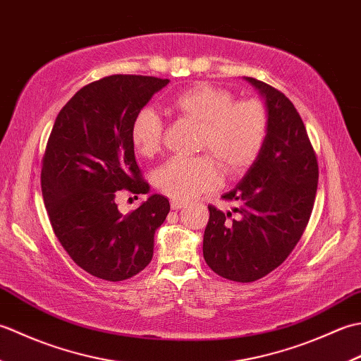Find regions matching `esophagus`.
I'll list each match as a JSON object with an SVG mask.
<instances>
[{
    "label": "esophagus",
    "instance_id": "34e87169",
    "mask_svg": "<svg viewBox=\"0 0 361 361\" xmlns=\"http://www.w3.org/2000/svg\"><path fill=\"white\" fill-rule=\"evenodd\" d=\"M188 203H185V202H180V200H172L171 202V206H172V209H181V208H185Z\"/></svg>",
    "mask_w": 361,
    "mask_h": 361
}]
</instances>
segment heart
<instances>
[{"instance_id":"heart-1","label":"heart","mask_w":361,"mask_h":361,"mask_svg":"<svg viewBox=\"0 0 361 361\" xmlns=\"http://www.w3.org/2000/svg\"><path fill=\"white\" fill-rule=\"evenodd\" d=\"M169 109L200 124V147L208 149L229 175L247 171L262 150L268 114L257 99L234 101L224 88L198 83L173 96ZM130 140L137 155H157L163 140V121L158 113L152 109L137 111L130 127ZM216 161L209 155L175 157L158 169L155 185L173 200H192L219 186L220 169Z\"/></svg>"}]
</instances>
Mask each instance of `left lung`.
<instances>
[{
  "label": "left lung",
  "mask_w": 361,
  "mask_h": 361,
  "mask_svg": "<svg viewBox=\"0 0 361 361\" xmlns=\"http://www.w3.org/2000/svg\"><path fill=\"white\" fill-rule=\"evenodd\" d=\"M265 97L268 127L259 157L224 200L231 212L209 204L203 256L214 273L252 282L278 268L301 239L315 203L318 161L307 130L290 99L265 82L247 78Z\"/></svg>",
  "instance_id": "left-lung-1"
}]
</instances>
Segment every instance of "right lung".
I'll return each instance as SVG.
<instances>
[{
	"instance_id": "add662e5",
	"label": "right lung",
	"mask_w": 361,
	"mask_h": 361,
	"mask_svg": "<svg viewBox=\"0 0 361 361\" xmlns=\"http://www.w3.org/2000/svg\"><path fill=\"white\" fill-rule=\"evenodd\" d=\"M169 79L114 74L91 82L66 102L54 122L42 161V192L51 226L82 270L124 281L153 257L155 231L171 204L153 194L122 216L119 190L147 194L130 140L137 111Z\"/></svg>"
}]
</instances>
